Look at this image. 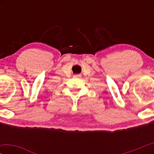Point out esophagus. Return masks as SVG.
<instances>
[{"instance_id": "1", "label": "esophagus", "mask_w": 154, "mask_h": 154, "mask_svg": "<svg viewBox=\"0 0 154 154\" xmlns=\"http://www.w3.org/2000/svg\"><path fill=\"white\" fill-rule=\"evenodd\" d=\"M73 77L76 78V79H81V78L82 77V75L81 74H76V75H73Z\"/></svg>"}]
</instances>
